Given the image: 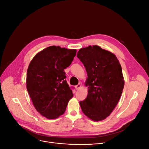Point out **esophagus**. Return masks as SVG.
Masks as SVG:
<instances>
[{"label":"esophagus","instance_id":"esophagus-1","mask_svg":"<svg viewBox=\"0 0 149 149\" xmlns=\"http://www.w3.org/2000/svg\"><path fill=\"white\" fill-rule=\"evenodd\" d=\"M81 84H80V83H79V84H78L77 85H76V86H75V89H76V90H78V89H79L81 88Z\"/></svg>","mask_w":149,"mask_h":149}]
</instances>
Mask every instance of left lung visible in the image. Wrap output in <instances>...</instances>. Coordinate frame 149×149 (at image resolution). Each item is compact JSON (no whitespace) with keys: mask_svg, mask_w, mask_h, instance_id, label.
Listing matches in <instances>:
<instances>
[{"mask_svg":"<svg viewBox=\"0 0 149 149\" xmlns=\"http://www.w3.org/2000/svg\"><path fill=\"white\" fill-rule=\"evenodd\" d=\"M77 56L88 74L85 85L88 94L80 101L81 110L91 120L102 121L112 113L122 94L124 80L121 66L114 54L97 45L81 48Z\"/></svg>","mask_w":149,"mask_h":149,"instance_id":"obj_1","label":"left lung"}]
</instances>
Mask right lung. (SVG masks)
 Wrapping results in <instances>:
<instances>
[{
  "label": "right lung",
  "instance_id": "add662e5",
  "mask_svg": "<svg viewBox=\"0 0 149 149\" xmlns=\"http://www.w3.org/2000/svg\"><path fill=\"white\" fill-rule=\"evenodd\" d=\"M76 49L51 46L31 61L26 75V89L36 111L48 119L63 114L72 91L64 69L74 60Z\"/></svg>",
  "mask_w": 149,
  "mask_h": 149
}]
</instances>
